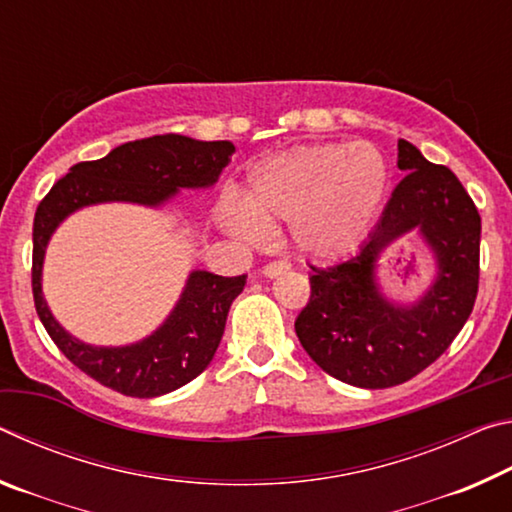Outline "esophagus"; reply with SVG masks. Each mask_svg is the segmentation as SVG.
I'll return each instance as SVG.
<instances>
[{"mask_svg": "<svg viewBox=\"0 0 512 512\" xmlns=\"http://www.w3.org/2000/svg\"><path fill=\"white\" fill-rule=\"evenodd\" d=\"M284 271H289V264L287 262H268L262 268V273L266 277H277V275H282Z\"/></svg>", "mask_w": 512, "mask_h": 512, "instance_id": "1", "label": "esophagus"}]
</instances>
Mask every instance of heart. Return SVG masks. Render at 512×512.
I'll list each match as a JSON object with an SVG mask.
<instances>
[{
	"label": "heart",
	"mask_w": 512,
	"mask_h": 512,
	"mask_svg": "<svg viewBox=\"0 0 512 512\" xmlns=\"http://www.w3.org/2000/svg\"><path fill=\"white\" fill-rule=\"evenodd\" d=\"M386 192L388 164L377 146L309 144L259 164L244 203L228 198L221 221L246 241H262L264 225L287 221L291 246L302 257L327 262L359 244Z\"/></svg>",
	"instance_id": "heart-1"
}]
</instances>
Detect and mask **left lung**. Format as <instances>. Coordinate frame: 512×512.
I'll list each match as a JSON object with an SVG mask.
<instances>
[{"instance_id": "left-lung-1", "label": "left lung", "mask_w": 512, "mask_h": 512, "mask_svg": "<svg viewBox=\"0 0 512 512\" xmlns=\"http://www.w3.org/2000/svg\"><path fill=\"white\" fill-rule=\"evenodd\" d=\"M395 187L366 244L341 264L311 266V296L296 318L302 348L327 375L359 388L404 384L443 354L479 291L481 216L452 171L411 142H397ZM418 234L437 262L430 289L411 306L388 301L376 268L383 250Z\"/></svg>"}]
</instances>
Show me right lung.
Returning a JSON list of instances; mask_svg holds the SVG:
<instances>
[{
    "label": "right lung",
    "mask_w": 512,
    "mask_h": 512,
    "mask_svg": "<svg viewBox=\"0 0 512 512\" xmlns=\"http://www.w3.org/2000/svg\"><path fill=\"white\" fill-rule=\"evenodd\" d=\"M235 153L228 140L201 142L185 135H153L126 142L106 158L79 162L42 198L33 221V300L58 350L99 384L131 397H160L189 384L210 366L219 348L232 300L246 275L221 277L192 271L176 307L146 339L103 348L83 343L51 314L42 296V264L51 235L69 214L99 203L162 207L180 189H207Z\"/></svg>",
    "instance_id": "1"
}]
</instances>
